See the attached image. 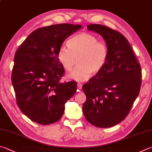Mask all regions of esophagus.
<instances>
[{
	"mask_svg": "<svg viewBox=\"0 0 152 152\" xmlns=\"http://www.w3.org/2000/svg\"><path fill=\"white\" fill-rule=\"evenodd\" d=\"M82 84L80 83H78V90H81L82 89Z\"/></svg>",
	"mask_w": 152,
	"mask_h": 152,
	"instance_id": "esophagus-1",
	"label": "esophagus"
}]
</instances>
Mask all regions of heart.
I'll use <instances>...</instances> for the list:
<instances>
[{
	"instance_id": "obj_1",
	"label": "heart",
	"mask_w": 152,
	"mask_h": 152,
	"mask_svg": "<svg viewBox=\"0 0 152 152\" xmlns=\"http://www.w3.org/2000/svg\"><path fill=\"white\" fill-rule=\"evenodd\" d=\"M68 45H62L58 52V58L65 70L70 71L77 58L78 65L69 75L77 81H86L100 72L108 59L109 48L107 44L99 41L98 37L90 33L82 32L72 37Z\"/></svg>"
}]
</instances>
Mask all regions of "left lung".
<instances>
[{"label": "left lung", "instance_id": "obj_1", "mask_svg": "<svg viewBox=\"0 0 152 152\" xmlns=\"http://www.w3.org/2000/svg\"><path fill=\"white\" fill-rule=\"evenodd\" d=\"M87 28L102 36L109 54L100 72L82 86L86 96L82 110L93 126L110 128L123 121L132 109L141 87V66L121 33L101 24H89Z\"/></svg>", "mask_w": 152, "mask_h": 152}]
</instances>
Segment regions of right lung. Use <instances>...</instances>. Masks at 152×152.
I'll return each mask as SVG.
<instances>
[{"label": "right lung", "instance_id": "1", "mask_svg": "<svg viewBox=\"0 0 152 152\" xmlns=\"http://www.w3.org/2000/svg\"><path fill=\"white\" fill-rule=\"evenodd\" d=\"M81 28L58 24L38 28L16 51L11 80L16 103L33 122H56L64 114L65 103L76 93V82H60L64 69L58 52L65 39Z\"/></svg>", "mask_w": 152, "mask_h": 152}]
</instances>
